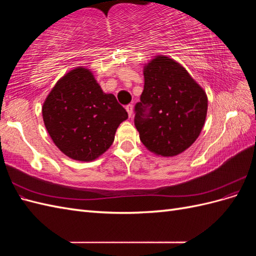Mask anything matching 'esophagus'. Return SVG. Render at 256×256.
<instances>
[{"instance_id":"esophagus-1","label":"esophagus","mask_w":256,"mask_h":256,"mask_svg":"<svg viewBox=\"0 0 256 256\" xmlns=\"http://www.w3.org/2000/svg\"><path fill=\"white\" fill-rule=\"evenodd\" d=\"M126 110H127V112H128L129 118H131V116H132V114H134V106H132V104H128V106H126Z\"/></svg>"}]
</instances>
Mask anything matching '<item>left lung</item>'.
Masks as SVG:
<instances>
[{"label": "left lung", "mask_w": 256, "mask_h": 256, "mask_svg": "<svg viewBox=\"0 0 256 256\" xmlns=\"http://www.w3.org/2000/svg\"><path fill=\"white\" fill-rule=\"evenodd\" d=\"M144 90L136 104L140 140L157 156L174 157L196 142L208 100L205 90L180 63L156 56L143 68Z\"/></svg>", "instance_id": "left-lung-1"}]
</instances>
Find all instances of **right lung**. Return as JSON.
Masks as SVG:
<instances>
[{
	"instance_id": "right-lung-1",
	"label": "right lung",
	"mask_w": 256,
	"mask_h": 256,
	"mask_svg": "<svg viewBox=\"0 0 256 256\" xmlns=\"http://www.w3.org/2000/svg\"><path fill=\"white\" fill-rule=\"evenodd\" d=\"M52 141L67 157L88 162L110 148L128 113L113 94H106L94 74L76 67L54 85L42 104Z\"/></svg>"
}]
</instances>
